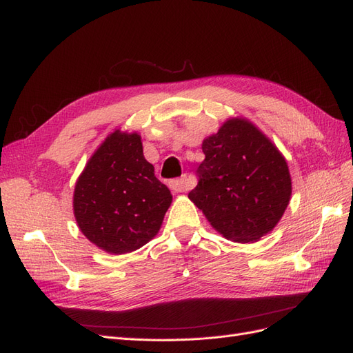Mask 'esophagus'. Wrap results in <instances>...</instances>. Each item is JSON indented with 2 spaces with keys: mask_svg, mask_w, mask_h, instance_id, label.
<instances>
[{
  "mask_svg": "<svg viewBox=\"0 0 353 353\" xmlns=\"http://www.w3.org/2000/svg\"><path fill=\"white\" fill-rule=\"evenodd\" d=\"M169 188H171L174 192H182V191H185V190H187L185 178H178V179L169 181Z\"/></svg>",
  "mask_w": 353,
  "mask_h": 353,
  "instance_id": "1",
  "label": "esophagus"
}]
</instances>
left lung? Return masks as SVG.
<instances>
[{"mask_svg":"<svg viewBox=\"0 0 353 353\" xmlns=\"http://www.w3.org/2000/svg\"><path fill=\"white\" fill-rule=\"evenodd\" d=\"M201 149L199 184L188 199L226 239L248 244L270 234L292 196L281 150L242 117L226 119Z\"/></svg>","mask_w":353,"mask_h":353,"instance_id":"1","label":"left lung"}]
</instances>
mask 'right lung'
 <instances>
[{
	"instance_id": "obj_1",
	"label": "right lung",
	"mask_w": 353,
	"mask_h": 353,
	"mask_svg": "<svg viewBox=\"0 0 353 353\" xmlns=\"http://www.w3.org/2000/svg\"><path fill=\"white\" fill-rule=\"evenodd\" d=\"M171 203V191L144 159L139 132L118 128L94 150L77 178L72 210L92 244L119 255L141 248L157 235Z\"/></svg>"
}]
</instances>
